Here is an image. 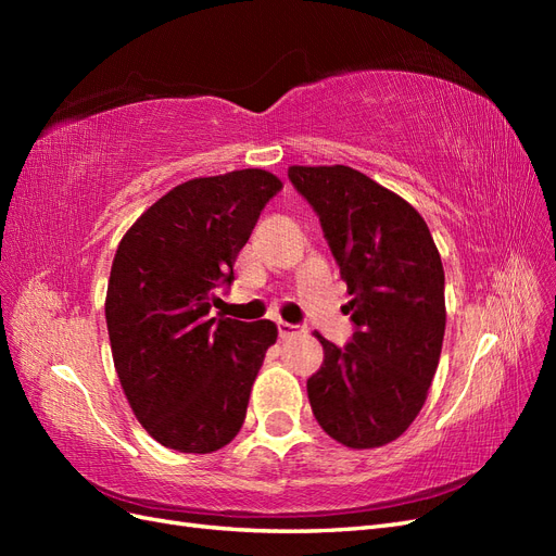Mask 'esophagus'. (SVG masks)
Returning <instances> with one entry per match:
<instances>
[{"mask_svg":"<svg viewBox=\"0 0 556 556\" xmlns=\"http://www.w3.org/2000/svg\"><path fill=\"white\" fill-rule=\"evenodd\" d=\"M278 336L280 339H292V336H299V333H304L306 329L301 327V325H290V323H282V319H278Z\"/></svg>","mask_w":556,"mask_h":556,"instance_id":"1","label":"esophagus"}]
</instances>
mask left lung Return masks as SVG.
Instances as JSON below:
<instances>
[{"label": "left lung", "instance_id": "1", "mask_svg": "<svg viewBox=\"0 0 556 556\" xmlns=\"http://www.w3.org/2000/svg\"><path fill=\"white\" fill-rule=\"evenodd\" d=\"M348 282L355 331L343 348L317 336L325 362L308 378L313 415L333 441L366 450L396 441L422 410L445 333V274L408 201L350 166H290Z\"/></svg>", "mask_w": 556, "mask_h": 556}]
</instances>
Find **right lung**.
Listing matches in <instances>:
<instances>
[{"instance_id":"1","label":"right lung","mask_w":556,"mask_h":556,"mask_svg":"<svg viewBox=\"0 0 556 556\" xmlns=\"http://www.w3.org/2000/svg\"><path fill=\"white\" fill-rule=\"evenodd\" d=\"M282 182L262 169L194 178L155 201L117 245L106 325L117 378L164 447L206 454L243 427L271 319L211 317L217 288Z\"/></svg>"}]
</instances>
